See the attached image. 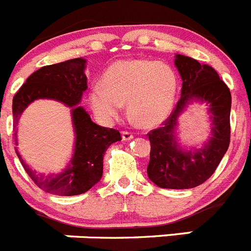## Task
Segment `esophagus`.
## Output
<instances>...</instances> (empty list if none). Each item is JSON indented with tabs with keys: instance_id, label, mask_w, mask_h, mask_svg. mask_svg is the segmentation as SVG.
Wrapping results in <instances>:
<instances>
[{
	"instance_id": "34e87169",
	"label": "esophagus",
	"mask_w": 251,
	"mask_h": 251,
	"mask_svg": "<svg viewBox=\"0 0 251 251\" xmlns=\"http://www.w3.org/2000/svg\"><path fill=\"white\" fill-rule=\"evenodd\" d=\"M122 138H123V141H130V139L133 138V133L132 132H122Z\"/></svg>"
}]
</instances>
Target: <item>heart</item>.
Listing matches in <instances>:
<instances>
[{
	"label": "heart",
	"mask_w": 251,
	"mask_h": 251,
	"mask_svg": "<svg viewBox=\"0 0 251 251\" xmlns=\"http://www.w3.org/2000/svg\"><path fill=\"white\" fill-rule=\"evenodd\" d=\"M178 76L167 63L151 59H128L113 63L94 84L89 104L97 118L112 123L121 117L123 104L141 127H154L171 114L176 100Z\"/></svg>",
	"instance_id": "1"
}]
</instances>
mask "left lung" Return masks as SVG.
<instances>
[{"label": "left lung", "mask_w": 251, "mask_h": 251, "mask_svg": "<svg viewBox=\"0 0 251 251\" xmlns=\"http://www.w3.org/2000/svg\"><path fill=\"white\" fill-rule=\"evenodd\" d=\"M175 65L182 79L181 98L163 126L148 133L151 142L147 175L162 188H194L212 176L230 145L231 94L215 69L177 54ZM192 102L206 103L212 136L202 148L183 149L176 141L180 115Z\"/></svg>", "instance_id": "1"}]
</instances>
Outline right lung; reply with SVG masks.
I'll use <instances>...</instances> for the list:
<instances>
[{
	"label": "right lung",
	"instance_id": "obj_1",
	"mask_svg": "<svg viewBox=\"0 0 251 251\" xmlns=\"http://www.w3.org/2000/svg\"><path fill=\"white\" fill-rule=\"evenodd\" d=\"M85 64V59L76 57L40 68L26 79L12 100L15 124L24 110L37 99H52L72 109L74 153L63 172L48 176L36 174L16 150L17 157L31 179L44 191L60 196L84 194L98 183L103 175L104 153L112 143L122 139L118 130L95 124L80 106L83 93L88 89ZM15 142L17 145L16 138Z\"/></svg>",
	"mask_w": 251,
	"mask_h": 251
}]
</instances>
